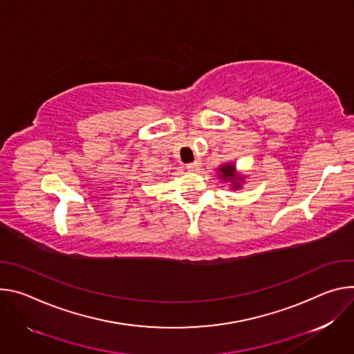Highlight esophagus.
<instances>
[{"label":"esophagus","instance_id":"34e87169","mask_svg":"<svg viewBox=\"0 0 354 354\" xmlns=\"http://www.w3.org/2000/svg\"><path fill=\"white\" fill-rule=\"evenodd\" d=\"M200 167H201V162H200V160H195V162L187 165V169H188L189 171H197Z\"/></svg>","mask_w":354,"mask_h":354}]
</instances>
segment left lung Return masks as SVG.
Instances as JSON below:
<instances>
[{
	"label": "left lung",
	"instance_id": "8db88e82",
	"mask_svg": "<svg viewBox=\"0 0 354 354\" xmlns=\"http://www.w3.org/2000/svg\"><path fill=\"white\" fill-rule=\"evenodd\" d=\"M218 176L223 180V181H230L232 183V189H239L242 188V183H243V177L241 174L236 173V167L234 165L229 163V165H222L218 169Z\"/></svg>",
	"mask_w": 354,
	"mask_h": 354
}]
</instances>
